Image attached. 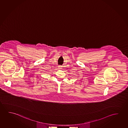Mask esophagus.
<instances>
[{"mask_svg":"<svg viewBox=\"0 0 128 128\" xmlns=\"http://www.w3.org/2000/svg\"><path fill=\"white\" fill-rule=\"evenodd\" d=\"M62 66H58V68H59V69H62Z\"/></svg>","mask_w":128,"mask_h":128,"instance_id":"obj_1","label":"esophagus"}]
</instances>
